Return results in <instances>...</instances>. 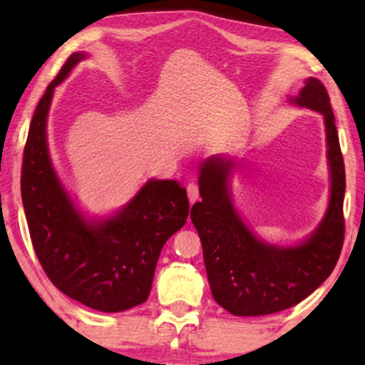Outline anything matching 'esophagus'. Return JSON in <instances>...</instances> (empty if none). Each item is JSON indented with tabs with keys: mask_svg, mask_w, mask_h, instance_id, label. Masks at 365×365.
Segmentation results:
<instances>
[{
	"mask_svg": "<svg viewBox=\"0 0 365 365\" xmlns=\"http://www.w3.org/2000/svg\"><path fill=\"white\" fill-rule=\"evenodd\" d=\"M187 193H188L190 202L197 201V197H200V190H197V185H196V183H188Z\"/></svg>",
	"mask_w": 365,
	"mask_h": 365,
	"instance_id": "esophagus-1",
	"label": "esophagus"
}]
</instances>
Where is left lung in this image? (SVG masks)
I'll return each mask as SVG.
<instances>
[{
	"mask_svg": "<svg viewBox=\"0 0 365 365\" xmlns=\"http://www.w3.org/2000/svg\"><path fill=\"white\" fill-rule=\"evenodd\" d=\"M288 101L322 114L330 170L329 207L316 230L293 246L264 242L233 205L232 175L237 158L211 156L200 164V195L191 222L201 238L214 299L233 316L255 317L293 307L329 279L344 240V164L335 115L322 82L309 77Z\"/></svg>",
	"mask_w": 365,
	"mask_h": 365,
	"instance_id": "1",
	"label": "left lung"
}]
</instances>
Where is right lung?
I'll return each mask as SVG.
<instances>
[{
	"label": "right lung",
	"instance_id": "right-lung-1",
	"mask_svg": "<svg viewBox=\"0 0 365 365\" xmlns=\"http://www.w3.org/2000/svg\"><path fill=\"white\" fill-rule=\"evenodd\" d=\"M85 53H73L35 109L24 150L21 193L34 250L53 285L101 312H122L150 296L165 242L185 225L187 190L175 180L150 178L108 217L80 211L54 169L46 122L54 88Z\"/></svg>",
	"mask_w": 365,
	"mask_h": 365
}]
</instances>
